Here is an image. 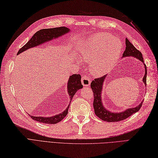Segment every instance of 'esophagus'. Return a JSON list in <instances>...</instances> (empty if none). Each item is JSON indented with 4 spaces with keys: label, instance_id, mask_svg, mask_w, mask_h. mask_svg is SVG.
<instances>
[{
    "label": "esophagus",
    "instance_id": "esophagus-1",
    "mask_svg": "<svg viewBox=\"0 0 158 158\" xmlns=\"http://www.w3.org/2000/svg\"><path fill=\"white\" fill-rule=\"evenodd\" d=\"M81 83L83 86L89 85V84L91 83V79L89 78V77H88L87 75L83 76L81 79Z\"/></svg>",
    "mask_w": 158,
    "mask_h": 158
}]
</instances>
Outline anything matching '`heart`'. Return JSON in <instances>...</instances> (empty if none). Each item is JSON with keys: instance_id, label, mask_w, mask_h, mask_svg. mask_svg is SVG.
Returning <instances> with one entry per match:
<instances>
[{"instance_id": "heart-1", "label": "heart", "mask_w": 158, "mask_h": 158, "mask_svg": "<svg viewBox=\"0 0 158 158\" xmlns=\"http://www.w3.org/2000/svg\"><path fill=\"white\" fill-rule=\"evenodd\" d=\"M122 52V44L108 33H97L84 40L79 47V56L83 62L89 63L93 75L102 76L115 67Z\"/></svg>"}]
</instances>
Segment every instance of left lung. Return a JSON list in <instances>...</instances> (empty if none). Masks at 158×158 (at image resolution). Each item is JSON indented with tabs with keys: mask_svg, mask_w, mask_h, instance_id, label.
Returning <instances> with one entry per match:
<instances>
[{
	"mask_svg": "<svg viewBox=\"0 0 158 158\" xmlns=\"http://www.w3.org/2000/svg\"><path fill=\"white\" fill-rule=\"evenodd\" d=\"M125 50L123 53V56H134V57L138 59L141 61L143 63V59L141 52L137 50V48L133 45V44L129 42V40L126 38L125 39ZM145 69V75L143 77V81L146 85V77H147V68L145 64L143 63ZM106 76H102L101 77L96 78L94 80L92 81L91 83V87L93 90L94 96V108L95 111V115L98 117V118L103 121H108V122H115V121H122L123 119H127L129 116H131L133 114L138 111L140 108L142 106L143 102L139 105L138 106L136 107L127 109L125 111L121 113H111L110 111L106 110L102 105V99H101V96H102V86L103 83L106 78Z\"/></svg>",
	"mask_w": 158,
	"mask_h": 158,
	"instance_id": "obj_1",
	"label": "left lung"
}]
</instances>
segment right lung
Here are the masks:
<instances>
[{
	"label": "right lung",
	"instance_id": "1",
	"mask_svg": "<svg viewBox=\"0 0 158 158\" xmlns=\"http://www.w3.org/2000/svg\"><path fill=\"white\" fill-rule=\"evenodd\" d=\"M68 32H69V29L65 27L52 28V29H44L40 30L37 31V33L32 37V38L25 44V45L20 48L19 51H18L17 55L27 49H29L30 48L39 45V44L48 41V40H51L52 39H55L60 37V36H62L63 35L67 33ZM81 77L79 74H74L70 76V78L69 79L67 91L68 94H69L71 101L73 99V96L75 94L77 91L83 87L81 82ZM69 107V106H68L66 110L63 113H61V114L50 117V118L35 117L32 115L31 116V118L33 120L37 121L40 123L47 124H55L63 120L64 117L67 115Z\"/></svg>",
	"mask_w": 158,
	"mask_h": 158
}]
</instances>
